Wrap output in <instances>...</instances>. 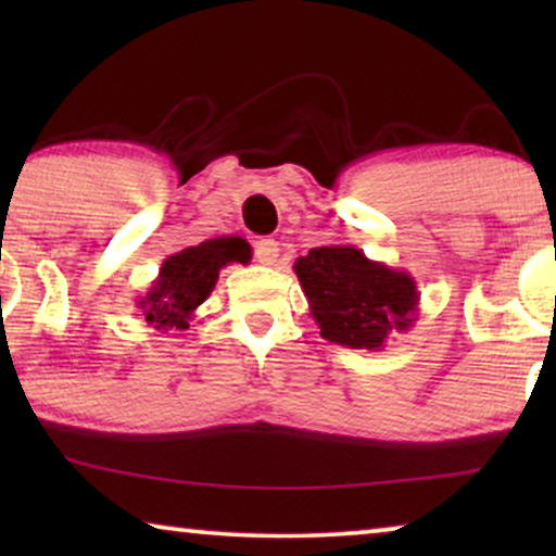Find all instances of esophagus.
<instances>
[{
    "mask_svg": "<svg viewBox=\"0 0 556 556\" xmlns=\"http://www.w3.org/2000/svg\"><path fill=\"white\" fill-rule=\"evenodd\" d=\"M278 242L270 238H263L255 242V261L261 265H276L278 261Z\"/></svg>",
    "mask_w": 556,
    "mask_h": 556,
    "instance_id": "34e87169",
    "label": "esophagus"
}]
</instances>
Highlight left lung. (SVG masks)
<instances>
[{
  "instance_id": "left-lung-1",
  "label": "left lung",
  "mask_w": 556,
  "mask_h": 556,
  "mask_svg": "<svg viewBox=\"0 0 556 556\" xmlns=\"http://www.w3.org/2000/svg\"><path fill=\"white\" fill-rule=\"evenodd\" d=\"M293 270L321 337L333 344L382 352L394 333H405L417 321L415 278L369 261L359 248H311Z\"/></svg>"
}]
</instances>
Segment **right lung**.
<instances>
[{
	"mask_svg": "<svg viewBox=\"0 0 556 556\" xmlns=\"http://www.w3.org/2000/svg\"><path fill=\"white\" fill-rule=\"evenodd\" d=\"M230 263H250V245L242 238H215L166 257L147 295L136 301L149 326L159 331L189 329L194 311L210 299L219 270Z\"/></svg>",
	"mask_w": 556,
	"mask_h": 556,
	"instance_id": "right-lung-1",
	"label": "right lung"
}]
</instances>
